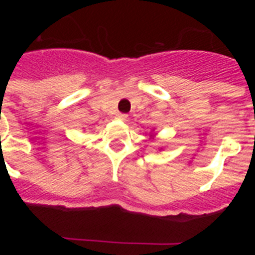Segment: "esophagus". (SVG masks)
<instances>
[{
    "instance_id": "esophagus-1",
    "label": "esophagus",
    "mask_w": 255,
    "mask_h": 255,
    "mask_svg": "<svg viewBox=\"0 0 255 255\" xmlns=\"http://www.w3.org/2000/svg\"><path fill=\"white\" fill-rule=\"evenodd\" d=\"M116 119H117V120L125 121L126 119H128V116H126L125 114H117V115H116Z\"/></svg>"
}]
</instances>
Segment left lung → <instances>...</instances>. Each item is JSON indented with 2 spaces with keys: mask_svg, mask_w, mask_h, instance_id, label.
Wrapping results in <instances>:
<instances>
[{
  "mask_svg": "<svg viewBox=\"0 0 255 255\" xmlns=\"http://www.w3.org/2000/svg\"><path fill=\"white\" fill-rule=\"evenodd\" d=\"M152 131H154V129H152ZM150 138H153V135H150ZM162 149V148H161Z\"/></svg>",
  "mask_w": 255,
  "mask_h": 255,
  "instance_id": "8db88e82",
  "label": "left lung"
}]
</instances>
